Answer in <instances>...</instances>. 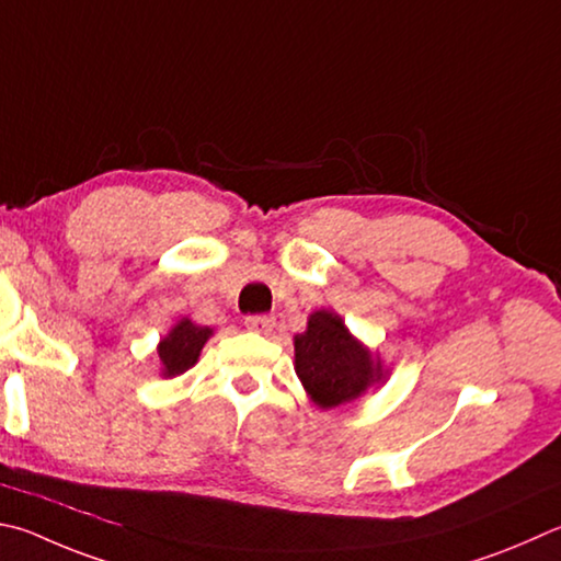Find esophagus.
Listing matches in <instances>:
<instances>
[{"instance_id":"1","label":"esophagus","mask_w":561,"mask_h":561,"mask_svg":"<svg viewBox=\"0 0 561 561\" xmlns=\"http://www.w3.org/2000/svg\"><path fill=\"white\" fill-rule=\"evenodd\" d=\"M245 325L250 331H257V333H270L274 329V316L272 313H254L248 316Z\"/></svg>"}]
</instances>
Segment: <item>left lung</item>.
I'll return each instance as SVG.
<instances>
[{"mask_svg": "<svg viewBox=\"0 0 561 561\" xmlns=\"http://www.w3.org/2000/svg\"><path fill=\"white\" fill-rule=\"evenodd\" d=\"M294 358L297 375L321 410L355 400L382 378L380 363H373V355L331 311L311 313L307 331L294 339Z\"/></svg>", "mask_w": 561, "mask_h": 561, "instance_id": "obj_1", "label": "left lung"}]
</instances>
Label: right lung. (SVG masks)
Instances as JSON below:
<instances>
[{"mask_svg": "<svg viewBox=\"0 0 561 561\" xmlns=\"http://www.w3.org/2000/svg\"><path fill=\"white\" fill-rule=\"evenodd\" d=\"M210 333L213 331L208 325H198L188 319L176 323L174 331L159 343L161 373H164L167 378H174V375L186 373L191 365H196L201 348L206 345Z\"/></svg>", "mask_w": 561, "mask_h": 561, "instance_id": "1", "label": "right lung"}]
</instances>
